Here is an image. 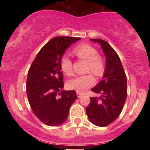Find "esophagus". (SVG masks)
Segmentation results:
<instances>
[{"mask_svg":"<svg viewBox=\"0 0 150 150\" xmlns=\"http://www.w3.org/2000/svg\"><path fill=\"white\" fill-rule=\"evenodd\" d=\"M82 95H83V94H82V93L77 92V97H78V98H80L81 97H82Z\"/></svg>","mask_w":150,"mask_h":150,"instance_id":"1","label":"esophagus"}]
</instances>
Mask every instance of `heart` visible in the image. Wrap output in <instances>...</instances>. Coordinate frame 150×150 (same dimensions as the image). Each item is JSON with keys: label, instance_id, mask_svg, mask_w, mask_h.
<instances>
[{"label": "heart", "instance_id": "1", "mask_svg": "<svg viewBox=\"0 0 150 150\" xmlns=\"http://www.w3.org/2000/svg\"><path fill=\"white\" fill-rule=\"evenodd\" d=\"M73 53L80 59L87 62L85 71L91 72L97 77H102L105 72V63L104 59L98 54L97 50L91 45L82 44L73 50ZM62 71L66 75H72L73 73L72 68V61L67 56H63L61 60ZM95 82L94 75L92 73L75 77L68 81V87L70 89H75L77 92H84L87 89L94 85Z\"/></svg>", "mask_w": 150, "mask_h": 150}]
</instances>
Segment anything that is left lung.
<instances>
[{
  "label": "left lung",
  "instance_id": "left-lung-1",
  "mask_svg": "<svg viewBox=\"0 0 150 150\" xmlns=\"http://www.w3.org/2000/svg\"><path fill=\"white\" fill-rule=\"evenodd\" d=\"M90 40L100 44L106 59L102 80L92 89L100 97L90 98L86 113L93 124L104 127L121 113L127 97V77L119 56L110 44L101 39Z\"/></svg>",
  "mask_w": 150,
  "mask_h": 150
}]
</instances>
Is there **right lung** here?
<instances>
[{"label":"right lung","mask_w":150,"mask_h":150,"mask_svg":"<svg viewBox=\"0 0 150 150\" xmlns=\"http://www.w3.org/2000/svg\"><path fill=\"white\" fill-rule=\"evenodd\" d=\"M80 39L70 37L51 39L37 53L28 71L26 87L31 108L49 126L64 123L77 98L75 91L63 90L61 60L65 50Z\"/></svg>","instance_id":"right-lung-1"}]
</instances>
